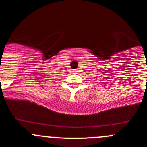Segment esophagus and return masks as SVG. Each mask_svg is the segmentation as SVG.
<instances>
[{
    "instance_id": "esophagus-1",
    "label": "esophagus",
    "mask_w": 147,
    "mask_h": 147,
    "mask_svg": "<svg viewBox=\"0 0 147 147\" xmlns=\"http://www.w3.org/2000/svg\"><path fill=\"white\" fill-rule=\"evenodd\" d=\"M74 72H77V71H76V70H75V71H74Z\"/></svg>"
}]
</instances>
